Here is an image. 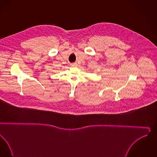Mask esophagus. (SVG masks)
<instances>
[{
  "instance_id": "1",
  "label": "esophagus",
  "mask_w": 157,
  "mask_h": 157,
  "mask_svg": "<svg viewBox=\"0 0 157 157\" xmlns=\"http://www.w3.org/2000/svg\"><path fill=\"white\" fill-rule=\"evenodd\" d=\"M71 65L72 66V67H76L77 66V64L76 63H72V64H71Z\"/></svg>"
}]
</instances>
